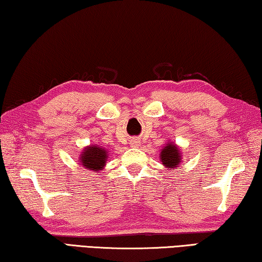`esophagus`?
<instances>
[{"label":"esophagus","mask_w":262,"mask_h":262,"mask_svg":"<svg viewBox=\"0 0 262 262\" xmlns=\"http://www.w3.org/2000/svg\"><path fill=\"white\" fill-rule=\"evenodd\" d=\"M137 144H139V141H137L136 139H135V140H133V141H132V145H135V147H136V145H137Z\"/></svg>","instance_id":"34e87169"}]
</instances>
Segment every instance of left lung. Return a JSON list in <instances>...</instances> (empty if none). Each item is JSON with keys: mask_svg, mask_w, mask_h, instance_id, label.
Listing matches in <instances>:
<instances>
[{"mask_svg": "<svg viewBox=\"0 0 262 262\" xmlns=\"http://www.w3.org/2000/svg\"><path fill=\"white\" fill-rule=\"evenodd\" d=\"M159 158L163 163V165L166 168H174L180 164L181 155L180 150L174 143H167L165 147L162 149V152L159 155Z\"/></svg>", "mask_w": 262, "mask_h": 262, "instance_id": "left-lung-1", "label": "left lung"}]
</instances>
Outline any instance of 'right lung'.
I'll return each instance as SVG.
<instances>
[{"label": "right lung", "instance_id": "right-lung-1", "mask_svg": "<svg viewBox=\"0 0 262 262\" xmlns=\"http://www.w3.org/2000/svg\"><path fill=\"white\" fill-rule=\"evenodd\" d=\"M107 157V150L97 144H91L90 147H86L82 151L81 157H79V163L86 170L98 172L104 168Z\"/></svg>", "mask_w": 262, "mask_h": 262}]
</instances>
